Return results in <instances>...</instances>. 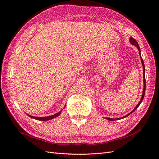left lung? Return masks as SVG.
Listing matches in <instances>:
<instances>
[{"instance_id":"1","label":"left lung","mask_w":159,"mask_h":159,"mask_svg":"<svg viewBox=\"0 0 159 159\" xmlns=\"http://www.w3.org/2000/svg\"><path fill=\"white\" fill-rule=\"evenodd\" d=\"M130 42L131 43V44H133V45H134L137 48H138V50H139V55H140V57H141V62H142V65H143V81H144V88H143V95H142V98H141V101L140 102H139V103H138V105H137V106L135 107V108H134L132 111L130 113H129L128 115H127L126 116H125V117H121V118H119V119H123V118H125V117H126L127 116H128L129 115H130L131 113H132L134 110H135L139 105H140V104L141 103V102H143V98H144V96H145V89H146V81H145V64H144V61H143V58L141 57V50H140V47H139V44H138V43H137V42L133 38H132V37H131L130 38ZM107 119H108V120H109V121H115V120H117V119H112V118H108V117H107L106 118Z\"/></svg>"}]
</instances>
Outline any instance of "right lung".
<instances>
[{"instance_id":"1","label":"right lung","mask_w":159,"mask_h":159,"mask_svg":"<svg viewBox=\"0 0 159 159\" xmlns=\"http://www.w3.org/2000/svg\"><path fill=\"white\" fill-rule=\"evenodd\" d=\"M61 111H60V112L57 113H56V114H54V115H51V116H48V117H38L31 116V115H29V116H30V117H32V118H33V119H36V120H39V121H47V120H50V119H54V118H55V117H57V116H58V115L61 113Z\"/></svg>"}]
</instances>
